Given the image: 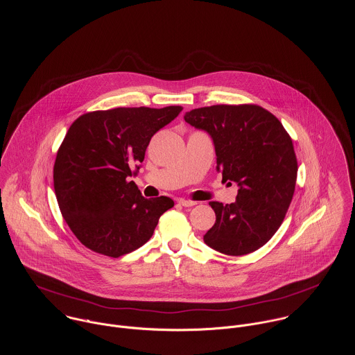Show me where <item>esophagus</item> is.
Returning <instances> with one entry per match:
<instances>
[{"mask_svg":"<svg viewBox=\"0 0 355 355\" xmlns=\"http://www.w3.org/2000/svg\"><path fill=\"white\" fill-rule=\"evenodd\" d=\"M179 203H180L182 206H184V207H191V206H194L197 202L189 201V200H179Z\"/></svg>","mask_w":355,"mask_h":355,"instance_id":"1","label":"esophagus"}]
</instances>
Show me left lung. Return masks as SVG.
<instances>
[{
    "label": "left lung",
    "mask_w": 355,
    "mask_h": 355,
    "mask_svg": "<svg viewBox=\"0 0 355 355\" xmlns=\"http://www.w3.org/2000/svg\"><path fill=\"white\" fill-rule=\"evenodd\" d=\"M184 120L210 134L223 180L239 186L235 202H209L216 223L205 243L227 255L253 253L275 235L293 201L298 161L291 137L254 103L198 107Z\"/></svg>",
    "instance_id": "left-lung-1"
}]
</instances>
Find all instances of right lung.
<instances>
[{
    "label": "right lung",
    "instance_id": "right-lung-1",
    "mask_svg": "<svg viewBox=\"0 0 355 355\" xmlns=\"http://www.w3.org/2000/svg\"><path fill=\"white\" fill-rule=\"evenodd\" d=\"M182 109L114 107L87 112L71 124L53 182L61 214L83 246L119 258L152 238L161 214L175 203L168 197L146 200L128 179L153 135Z\"/></svg>",
    "mask_w": 355,
    "mask_h": 355
}]
</instances>
